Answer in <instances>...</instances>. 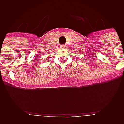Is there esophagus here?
Wrapping results in <instances>:
<instances>
[{
  "mask_svg": "<svg viewBox=\"0 0 124 124\" xmlns=\"http://www.w3.org/2000/svg\"><path fill=\"white\" fill-rule=\"evenodd\" d=\"M65 46H66L64 45H60V48H64Z\"/></svg>",
  "mask_w": 124,
  "mask_h": 124,
  "instance_id": "1",
  "label": "esophagus"
}]
</instances>
